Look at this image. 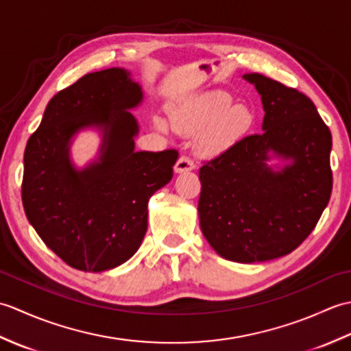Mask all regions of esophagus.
<instances>
[{
	"label": "esophagus",
	"instance_id": "esophagus-1",
	"mask_svg": "<svg viewBox=\"0 0 351 351\" xmlns=\"http://www.w3.org/2000/svg\"><path fill=\"white\" fill-rule=\"evenodd\" d=\"M195 161H193L190 156L182 155L180 156V160L175 164V173H184V171H190L195 169Z\"/></svg>",
	"mask_w": 351,
	"mask_h": 351
}]
</instances>
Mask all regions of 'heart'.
I'll use <instances>...</instances> for the list:
<instances>
[{
    "label": "heart",
    "mask_w": 351,
    "mask_h": 351,
    "mask_svg": "<svg viewBox=\"0 0 351 351\" xmlns=\"http://www.w3.org/2000/svg\"><path fill=\"white\" fill-rule=\"evenodd\" d=\"M256 114L245 104H234L228 92H204L170 108L169 122L171 128L181 134L197 132L200 152L215 156L229 151L247 136L255 125ZM158 128L164 130L162 121H156Z\"/></svg>",
    "instance_id": "1"
}]
</instances>
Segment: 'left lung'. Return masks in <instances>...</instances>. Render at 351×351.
<instances>
[{
  "mask_svg": "<svg viewBox=\"0 0 351 351\" xmlns=\"http://www.w3.org/2000/svg\"><path fill=\"white\" fill-rule=\"evenodd\" d=\"M243 78L261 95L263 132L200 167L197 211L221 258L252 264L288 255L314 230L332 193V134L306 95L261 73Z\"/></svg>",
  "mask_w": 351,
  "mask_h": 351,
  "instance_id": "8db88e82",
  "label": "left lung"
}]
</instances>
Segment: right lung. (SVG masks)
Returning a JSON list of instances; mask_svg holds the SVG:
<instances>
[{
    "instance_id": "add662e5",
    "label": "right lung",
    "mask_w": 351,
    "mask_h": 351,
    "mask_svg": "<svg viewBox=\"0 0 351 351\" xmlns=\"http://www.w3.org/2000/svg\"><path fill=\"white\" fill-rule=\"evenodd\" d=\"M141 86L123 68L87 73L58 92L45 110L24 154L22 204L43 243L81 271L126 263L147 230V202L169 184L175 149L137 152L138 122L131 110ZM96 129L99 156L84 168L70 158L78 132Z\"/></svg>"
}]
</instances>
